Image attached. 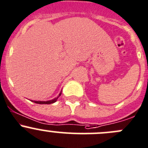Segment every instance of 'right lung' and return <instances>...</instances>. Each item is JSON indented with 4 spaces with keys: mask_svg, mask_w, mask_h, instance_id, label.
I'll use <instances>...</instances> for the list:
<instances>
[{
    "mask_svg": "<svg viewBox=\"0 0 148 148\" xmlns=\"http://www.w3.org/2000/svg\"><path fill=\"white\" fill-rule=\"evenodd\" d=\"M61 92L59 93V95H58V96L57 97L53 99V100H47V101H36V100H32V101L34 102V103H38V104H51V103H55V102H56L57 99H58V97L61 96Z\"/></svg>",
    "mask_w": 148,
    "mask_h": 148,
    "instance_id": "obj_1",
    "label": "right lung"
}]
</instances>
